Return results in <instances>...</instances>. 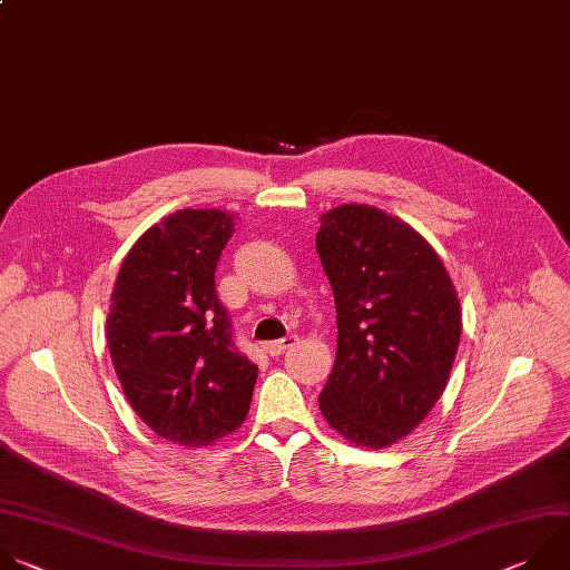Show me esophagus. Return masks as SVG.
Returning <instances> with one entry per match:
<instances>
[{
    "instance_id": "1",
    "label": "esophagus",
    "mask_w": 570,
    "mask_h": 570,
    "mask_svg": "<svg viewBox=\"0 0 570 570\" xmlns=\"http://www.w3.org/2000/svg\"><path fill=\"white\" fill-rule=\"evenodd\" d=\"M294 344H296V334H287V336H283V338L269 341V344H265V351H267V355L278 357V355H283L287 348H292Z\"/></svg>"
}]
</instances>
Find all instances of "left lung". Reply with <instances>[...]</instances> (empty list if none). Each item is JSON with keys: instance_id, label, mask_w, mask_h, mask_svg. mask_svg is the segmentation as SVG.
Returning a JSON list of instances; mask_svg holds the SVG:
<instances>
[{"instance_id": "left-lung-1", "label": "left lung", "mask_w": 570, "mask_h": 570, "mask_svg": "<svg viewBox=\"0 0 570 570\" xmlns=\"http://www.w3.org/2000/svg\"><path fill=\"white\" fill-rule=\"evenodd\" d=\"M316 252L336 305V360L318 395L348 442L382 449L440 400L461 341V303L433 247L368 204L321 215Z\"/></svg>"}]
</instances>
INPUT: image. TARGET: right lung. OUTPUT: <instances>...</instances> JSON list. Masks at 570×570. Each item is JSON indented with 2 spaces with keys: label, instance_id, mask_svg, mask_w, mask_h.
<instances>
[{
  "label": "right lung",
  "instance_id": "1",
  "mask_svg": "<svg viewBox=\"0 0 570 570\" xmlns=\"http://www.w3.org/2000/svg\"><path fill=\"white\" fill-rule=\"evenodd\" d=\"M234 219L217 208L170 213L128 252L111 292L105 334L124 393L157 435L181 446L236 431L258 377L215 292Z\"/></svg>",
  "mask_w": 570,
  "mask_h": 570
}]
</instances>
